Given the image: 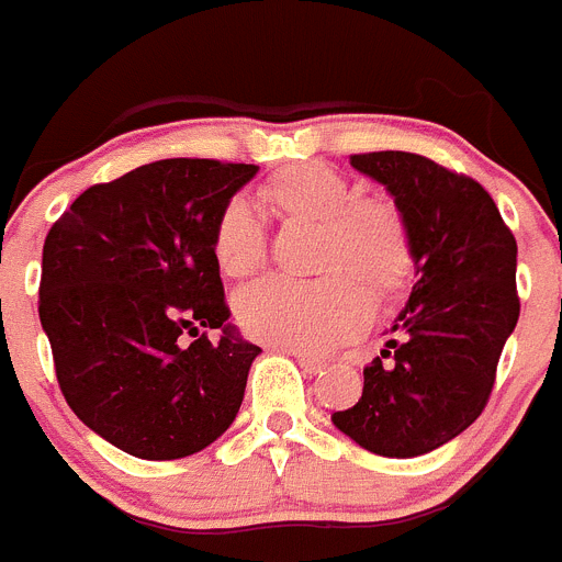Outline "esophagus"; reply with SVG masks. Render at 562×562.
Returning <instances> with one entry per match:
<instances>
[{
  "label": "esophagus",
  "instance_id": "1",
  "mask_svg": "<svg viewBox=\"0 0 562 562\" xmlns=\"http://www.w3.org/2000/svg\"><path fill=\"white\" fill-rule=\"evenodd\" d=\"M286 355H292L297 360V366L306 371V374H317V371L324 369L326 362L315 355H306V351H295V349H286Z\"/></svg>",
  "mask_w": 562,
  "mask_h": 562
}]
</instances>
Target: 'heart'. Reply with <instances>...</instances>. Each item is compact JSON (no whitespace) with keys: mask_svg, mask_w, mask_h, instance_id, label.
<instances>
[{"mask_svg":"<svg viewBox=\"0 0 562 562\" xmlns=\"http://www.w3.org/2000/svg\"><path fill=\"white\" fill-rule=\"evenodd\" d=\"M272 196L284 211L326 225L317 281L267 276L236 295V317L256 340L284 349L324 351L349 340L374 315V292L400 286L411 265L408 231L400 213L380 202H357L340 173L304 162L272 180ZM213 256L225 276L247 278L267 256L265 213L247 193L225 202L213 225Z\"/></svg>","mask_w":562,"mask_h":562,"instance_id":"obj_1","label":"heart"}]
</instances>
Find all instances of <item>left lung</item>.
Here are the masks:
<instances>
[{"label":"left lung","mask_w":562,"mask_h":562,"mask_svg":"<svg viewBox=\"0 0 562 562\" xmlns=\"http://www.w3.org/2000/svg\"><path fill=\"white\" fill-rule=\"evenodd\" d=\"M351 166L394 196L416 284L391 326L396 340L362 369V396L331 422L371 453L414 459L470 428L493 394L520 315L518 245L464 173L411 151L351 154Z\"/></svg>","instance_id":"1"}]
</instances>
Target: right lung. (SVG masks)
I'll list each match as a JSON object with an SVG mask.
<instances>
[{
    "label": "right lung",
    "instance_id": "obj_1",
    "mask_svg": "<svg viewBox=\"0 0 562 562\" xmlns=\"http://www.w3.org/2000/svg\"><path fill=\"white\" fill-rule=\"evenodd\" d=\"M256 171L148 162L87 188L44 238L38 317L58 385L72 414L123 453H200L241 408L261 349L227 324L213 225ZM207 328H222L221 340L207 341Z\"/></svg>",
    "mask_w": 562,
    "mask_h": 562
}]
</instances>
